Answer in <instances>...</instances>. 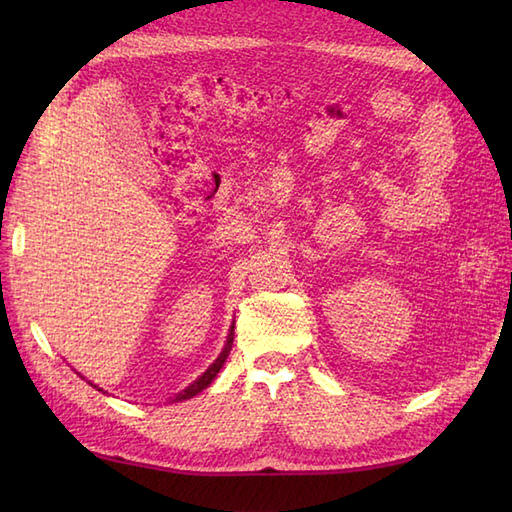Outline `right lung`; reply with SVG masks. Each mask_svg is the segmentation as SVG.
<instances>
[{
    "label": "right lung",
    "instance_id": "right-lung-1",
    "mask_svg": "<svg viewBox=\"0 0 512 512\" xmlns=\"http://www.w3.org/2000/svg\"><path fill=\"white\" fill-rule=\"evenodd\" d=\"M233 328H235V325H231V332H228V339H226L224 350L220 352V356L215 358L213 365H211L209 369H206V372H204L198 380H193V383H191L187 389H182L180 394H178L176 398H173L171 402L189 400V398H193L195 394H200L202 389H206V387H209V385L213 383V378H215V376H217V372H220V369H222V365H224V361H226V356H228V352H231V347H233ZM90 385H92V383H90ZM92 387H96V385H92ZM96 389H99V387H96ZM99 391H103V389H99Z\"/></svg>",
    "mask_w": 512,
    "mask_h": 512
}]
</instances>
